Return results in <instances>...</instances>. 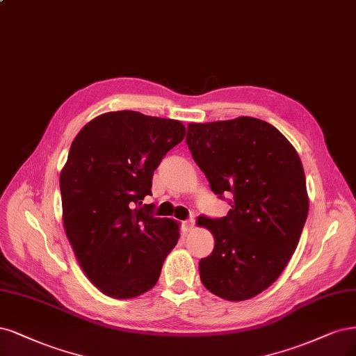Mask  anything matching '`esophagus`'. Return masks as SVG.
I'll list each match as a JSON object with an SVG mask.
<instances>
[{"mask_svg": "<svg viewBox=\"0 0 356 356\" xmlns=\"http://www.w3.org/2000/svg\"><path fill=\"white\" fill-rule=\"evenodd\" d=\"M182 227H184V229H186L187 232L193 231V228H194V219L191 218V219L186 220V222H184V224H182Z\"/></svg>", "mask_w": 356, "mask_h": 356, "instance_id": "34e87169", "label": "esophagus"}]
</instances>
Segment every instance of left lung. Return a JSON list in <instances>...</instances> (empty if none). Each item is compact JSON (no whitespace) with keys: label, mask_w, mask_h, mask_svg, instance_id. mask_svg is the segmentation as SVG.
I'll return each instance as SVG.
<instances>
[{"label":"left lung","mask_w":356,"mask_h":356,"mask_svg":"<svg viewBox=\"0 0 356 356\" xmlns=\"http://www.w3.org/2000/svg\"><path fill=\"white\" fill-rule=\"evenodd\" d=\"M186 141L212 191L232 197L227 216L197 218L215 237L199 262L202 283L225 300L254 298L284 271L308 216L300 157L275 127L249 116L190 124Z\"/></svg>","instance_id":"obj_1"}]
</instances>
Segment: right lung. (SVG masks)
I'll use <instances>...</instances> for the list:
<instances>
[{
	"mask_svg": "<svg viewBox=\"0 0 356 356\" xmlns=\"http://www.w3.org/2000/svg\"><path fill=\"white\" fill-rule=\"evenodd\" d=\"M186 137L179 120L132 110L94 118L60 172L63 227L82 271L104 295L132 299L156 286L179 238L174 219L138 207L154 169Z\"/></svg>",
	"mask_w": 356,
	"mask_h": 356,
	"instance_id": "add662e5",
	"label": "right lung"
}]
</instances>
